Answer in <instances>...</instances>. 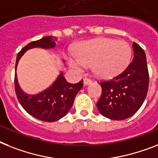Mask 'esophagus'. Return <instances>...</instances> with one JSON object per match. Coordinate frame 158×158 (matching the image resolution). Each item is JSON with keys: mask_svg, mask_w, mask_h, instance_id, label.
Returning <instances> with one entry per match:
<instances>
[{"mask_svg": "<svg viewBox=\"0 0 158 158\" xmlns=\"http://www.w3.org/2000/svg\"><path fill=\"white\" fill-rule=\"evenodd\" d=\"M92 83V81L89 78H84V85H88L91 84Z\"/></svg>", "mask_w": 158, "mask_h": 158, "instance_id": "obj_1", "label": "esophagus"}]
</instances>
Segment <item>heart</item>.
I'll list each match as a JSON object with an SVG mask.
<instances>
[{"instance_id": "obj_1", "label": "heart", "mask_w": 158, "mask_h": 158, "mask_svg": "<svg viewBox=\"0 0 158 158\" xmlns=\"http://www.w3.org/2000/svg\"><path fill=\"white\" fill-rule=\"evenodd\" d=\"M131 55V48L127 42L102 38L81 43L74 51L75 57L68 59V63L76 71L91 65L95 75L111 78L128 66Z\"/></svg>"}]
</instances>
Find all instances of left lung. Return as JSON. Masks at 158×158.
Instances as JSON below:
<instances>
[{"label":"left lung","instance_id":"1","mask_svg":"<svg viewBox=\"0 0 158 158\" xmlns=\"http://www.w3.org/2000/svg\"><path fill=\"white\" fill-rule=\"evenodd\" d=\"M133 60L112 80L100 82L102 95L97 107L103 116L123 120L132 116L144 102L148 89V71L144 50L133 43Z\"/></svg>","mask_w":158,"mask_h":158}]
</instances>
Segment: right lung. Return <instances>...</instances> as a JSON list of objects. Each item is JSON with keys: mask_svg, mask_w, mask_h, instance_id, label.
<instances>
[{"mask_svg": "<svg viewBox=\"0 0 158 158\" xmlns=\"http://www.w3.org/2000/svg\"><path fill=\"white\" fill-rule=\"evenodd\" d=\"M56 38L46 36L40 40L28 44L18 52L15 64L14 86L17 98L24 110L35 118L45 122H54L63 118L69 111L77 94L83 87V80L77 84L69 83L61 72L58 77L49 88L37 94L30 95L20 88L17 78L16 70L21 57L27 50L34 48H53Z\"/></svg>", "mask_w": 158, "mask_h": 158, "instance_id": "1", "label": "right lung"}]
</instances>
